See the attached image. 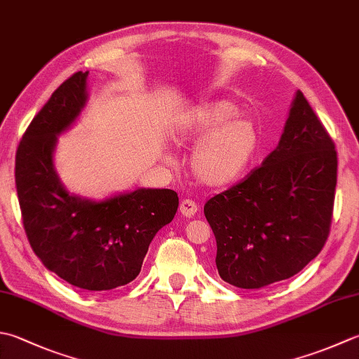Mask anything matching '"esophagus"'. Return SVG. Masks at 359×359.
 <instances>
[{
  "label": "esophagus",
  "mask_w": 359,
  "mask_h": 359,
  "mask_svg": "<svg viewBox=\"0 0 359 359\" xmlns=\"http://www.w3.org/2000/svg\"><path fill=\"white\" fill-rule=\"evenodd\" d=\"M179 210L185 217H193L196 213H198V203L191 199H184L180 202Z\"/></svg>",
  "instance_id": "1"
}]
</instances>
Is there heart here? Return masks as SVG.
<instances>
[{"mask_svg":"<svg viewBox=\"0 0 359 359\" xmlns=\"http://www.w3.org/2000/svg\"><path fill=\"white\" fill-rule=\"evenodd\" d=\"M175 140L199 142L189 158L196 179L208 187H226L241 177L255 156L258 130L250 118L238 115L233 102L212 100L180 115Z\"/></svg>","mask_w":359,"mask_h":359,"instance_id":"1","label":"heart"}]
</instances>
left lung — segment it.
<instances>
[{
  "label": "left lung",
  "mask_w": 359,
  "mask_h": 359,
  "mask_svg": "<svg viewBox=\"0 0 359 359\" xmlns=\"http://www.w3.org/2000/svg\"><path fill=\"white\" fill-rule=\"evenodd\" d=\"M336 171L333 140L297 90L276 149L203 207L224 282L259 290L318 257L332 224Z\"/></svg>",
  "instance_id": "obj_1"
}]
</instances>
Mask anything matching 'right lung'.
Masks as SVG:
<instances>
[{
	"mask_svg": "<svg viewBox=\"0 0 359 359\" xmlns=\"http://www.w3.org/2000/svg\"><path fill=\"white\" fill-rule=\"evenodd\" d=\"M87 77L74 73L32 119L17 151L15 185L27 240L45 268L81 290L110 291L138 276L179 198L172 189L138 188L93 201L62 184L54 151L87 105Z\"/></svg>",
	"mask_w": 359,
	"mask_h": 359,
	"instance_id": "1",
	"label": "right lung"
}]
</instances>
